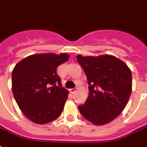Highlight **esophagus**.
I'll return each instance as SVG.
<instances>
[{"instance_id":"esophagus-1","label":"esophagus","mask_w":147,"mask_h":147,"mask_svg":"<svg viewBox=\"0 0 147 147\" xmlns=\"http://www.w3.org/2000/svg\"><path fill=\"white\" fill-rule=\"evenodd\" d=\"M76 90H77V88H71V89H70V92H71V93L74 94L76 92Z\"/></svg>"}]
</instances>
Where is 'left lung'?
Here are the masks:
<instances>
[{
	"mask_svg": "<svg viewBox=\"0 0 147 147\" xmlns=\"http://www.w3.org/2000/svg\"><path fill=\"white\" fill-rule=\"evenodd\" d=\"M77 61L85 71L88 96L81 114L94 125L102 126L119 116L132 92V73L124 61L111 55L82 56Z\"/></svg>",
	"mask_w": 147,
	"mask_h": 147,
	"instance_id": "8db88e82",
	"label": "left lung"
}]
</instances>
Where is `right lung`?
Returning <instances> with one entry per match:
<instances>
[{"label": "right lung", "instance_id": "1", "mask_svg": "<svg viewBox=\"0 0 147 147\" xmlns=\"http://www.w3.org/2000/svg\"><path fill=\"white\" fill-rule=\"evenodd\" d=\"M67 53L34 54L18 62L12 71V92L24 116L37 124L55 120L63 111L69 91L61 86L57 68Z\"/></svg>", "mask_w": 147, "mask_h": 147}]
</instances>
